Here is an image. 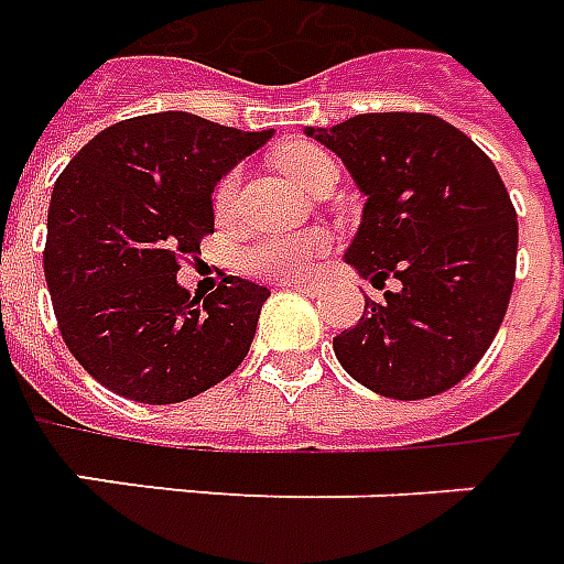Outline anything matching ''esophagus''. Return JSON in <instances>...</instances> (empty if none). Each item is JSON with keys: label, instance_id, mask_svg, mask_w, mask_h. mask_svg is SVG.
<instances>
[{"label": "esophagus", "instance_id": "1", "mask_svg": "<svg viewBox=\"0 0 564 564\" xmlns=\"http://www.w3.org/2000/svg\"><path fill=\"white\" fill-rule=\"evenodd\" d=\"M282 288H288V291H303V294H317V285H312V282H282Z\"/></svg>", "mask_w": 564, "mask_h": 564}]
</instances>
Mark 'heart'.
I'll list each match as a JSON object with an SVG mask.
<instances>
[{
  "mask_svg": "<svg viewBox=\"0 0 564 564\" xmlns=\"http://www.w3.org/2000/svg\"><path fill=\"white\" fill-rule=\"evenodd\" d=\"M276 169L300 186L303 193H312L324 177H336V163L324 148L312 142H288L276 151ZM237 175H226L214 189V214L217 219H228L235 214ZM327 252V235L324 231H303V235L264 237L252 240L237 252V267L258 279H276V282H297L315 267V261Z\"/></svg>",
  "mask_w": 564,
  "mask_h": 564,
  "instance_id": "1",
  "label": "heart"
}]
</instances>
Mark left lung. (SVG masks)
<instances>
[{"instance_id":"left-lung-1","label":"left lung","mask_w":564,"mask_h":564,"mask_svg":"<svg viewBox=\"0 0 564 564\" xmlns=\"http://www.w3.org/2000/svg\"><path fill=\"white\" fill-rule=\"evenodd\" d=\"M306 137L341 156L366 196L345 261L375 288L401 282L333 338L338 362L398 401L446 392L485 357L514 288L518 214L497 166L427 112H366Z\"/></svg>"}]
</instances>
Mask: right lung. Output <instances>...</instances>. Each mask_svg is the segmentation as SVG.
<instances>
[{
    "label": "right lung",
    "instance_id": "right-lung-1",
    "mask_svg": "<svg viewBox=\"0 0 564 564\" xmlns=\"http://www.w3.org/2000/svg\"><path fill=\"white\" fill-rule=\"evenodd\" d=\"M270 137L154 112L100 130L58 175L44 276L67 350L97 383L177 404L243 362L270 291L223 276L198 300L177 270L214 231L217 181Z\"/></svg>",
    "mask_w": 564,
    "mask_h": 564
}]
</instances>
